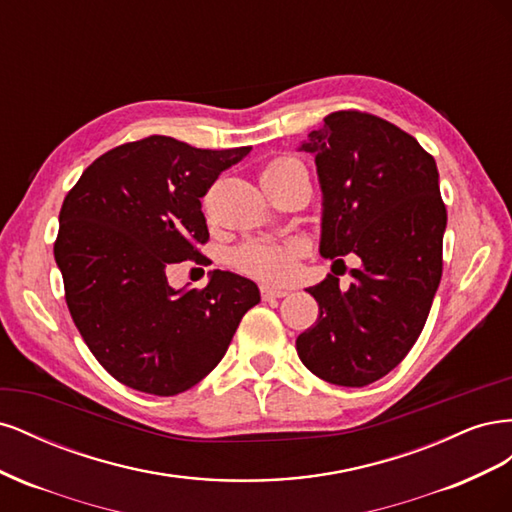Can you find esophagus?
I'll return each instance as SVG.
<instances>
[{
    "label": "esophagus",
    "instance_id": "34e87169",
    "mask_svg": "<svg viewBox=\"0 0 512 512\" xmlns=\"http://www.w3.org/2000/svg\"><path fill=\"white\" fill-rule=\"evenodd\" d=\"M290 290L288 288H275V286H260V294L265 301H273V299H282L286 297Z\"/></svg>",
    "mask_w": 512,
    "mask_h": 512
}]
</instances>
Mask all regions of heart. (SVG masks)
Wrapping results in <instances>:
<instances>
[{"label":"heart","instance_id":"heart-1","mask_svg":"<svg viewBox=\"0 0 512 512\" xmlns=\"http://www.w3.org/2000/svg\"><path fill=\"white\" fill-rule=\"evenodd\" d=\"M299 164L290 158L273 160L262 177H269L280 173V170ZM305 252V245L299 239H286V241H269V239H256L243 243L235 252V265L252 277H258L262 282H286L297 269V260Z\"/></svg>","mask_w":512,"mask_h":512}]
</instances>
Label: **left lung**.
<instances>
[{"mask_svg":"<svg viewBox=\"0 0 512 512\" xmlns=\"http://www.w3.org/2000/svg\"><path fill=\"white\" fill-rule=\"evenodd\" d=\"M301 151L316 158L324 196L320 254L354 252L361 267L346 290L335 275L307 288L320 316L297 337V352L314 376L365 386L406 359L440 286L438 166L395 123L352 108L324 117Z\"/></svg>","mask_w":512,"mask_h":512,"instance_id":"8db88e82","label":"left lung"}]
</instances>
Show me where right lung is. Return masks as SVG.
<instances>
[{
    "label": "right lung",
    "instance_id": "1",
    "mask_svg": "<svg viewBox=\"0 0 512 512\" xmlns=\"http://www.w3.org/2000/svg\"><path fill=\"white\" fill-rule=\"evenodd\" d=\"M250 151L147 136L102 153L64 198L53 252L70 316L98 363L134 391L192 389L260 301L252 280L228 271L185 290L166 277L181 260L205 262L200 198Z\"/></svg>",
    "mask_w": 512,
    "mask_h": 512
}]
</instances>
